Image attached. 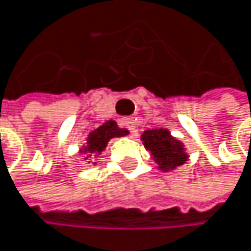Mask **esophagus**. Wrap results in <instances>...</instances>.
Masks as SVG:
<instances>
[{"instance_id":"1","label":"esophagus","mask_w":251,"mask_h":251,"mask_svg":"<svg viewBox=\"0 0 251 251\" xmlns=\"http://www.w3.org/2000/svg\"><path fill=\"white\" fill-rule=\"evenodd\" d=\"M123 125H125V126H126L131 132L135 131V120H134V117H125V119H123Z\"/></svg>"}]
</instances>
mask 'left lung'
<instances>
[{
	"instance_id": "1",
	"label": "left lung",
	"mask_w": 251,
	"mask_h": 251,
	"mask_svg": "<svg viewBox=\"0 0 251 251\" xmlns=\"http://www.w3.org/2000/svg\"><path fill=\"white\" fill-rule=\"evenodd\" d=\"M140 138L161 172L174 171L189 160L184 143L175 138L169 129H146Z\"/></svg>"
}]
</instances>
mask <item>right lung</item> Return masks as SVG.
Returning a JSON list of instances; mask_svg holds the SVG:
<instances>
[{"label": "right lung", "mask_w": 251, "mask_h": 251, "mask_svg": "<svg viewBox=\"0 0 251 251\" xmlns=\"http://www.w3.org/2000/svg\"><path fill=\"white\" fill-rule=\"evenodd\" d=\"M128 134H129V131L126 128H119L114 120H108L102 125V126H99L97 129H94L88 134L87 143L79 149V152L82 155H85L83 160H88L91 155H100L111 138L125 137Z\"/></svg>", "instance_id": "obj_1"}]
</instances>
